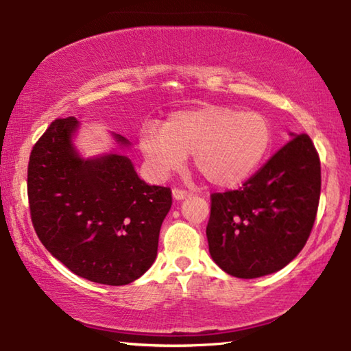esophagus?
Segmentation results:
<instances>
[{"mask_svg": "<svg viewBox=\"0 0 351 351\" xmlns=\"http://www.w3.org/2000/svg\"><path fill=\"white\" fill-rule=\"evenodd\" d=\"M171 195L176 199V202H181V199H186L191 193L187 191H180V189H173V192H171Z\"/></svg>", "mask_w": 351, "mask_h": 351, "instance_id": "34e87169", "label": "esophagus"}]
</instances>
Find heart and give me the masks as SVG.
I'll return each mask as SVG.
<instances>
[{
    "instance_id": "b5f03b06",
    "label": "heart",
    "mask_w": 351,
    "mask_h": 351,
    "mask_svg": "<svg viewBox=\"0 0 351 351\" xmlns=\"http://www.w3.org/2000/svg\"><path fill=\"white\" fill-rule=\"evenodd\" d=\"M274 143L270 120L256 110L206 104L171 112L162 128L148 125L138 148L149 173L164 180L192 154L195 169L215 187L241 186L261 165Z\"/></svg>"
}]
</instances>
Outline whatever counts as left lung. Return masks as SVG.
<instances>
[{"label":"left lung","mask_w":351,"mask_h":351,"mask_svg":"<svg viewBox=\"0 0 351 351\" xmlns=\"http://www.w3.org/2000/svg\"><path fill=\"white\" fill-rule=\"evenodd\" d=\"M239 191L210 195L209 253L243 280L281 270L302 252L320 198V160L309 136L293 134Z\"/></svg>","instance_id":"8db88e82"}]
</instances>
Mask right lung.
I'll return each instance as SVG.
<instances>
[{
  "mask_svg": "<svg viewBox=\"0 0 351 351\" xmlns=\"http://www.w3.org/2000/svg\"><path fill=\"white\" fill-rule=\"evenodd\" d=\"M80 121L54 120L31 152L27 197L40 242L75 275L108 286L136 281L158 256L169 187L148 186L110 132L109 153L84 158L75 147Z\"/></svg>",
  "mask_w": 351,
  "mask_h": 351,
  "instance_id": "right-lung-1",
  "label": "right lung"
}]
</instances>
